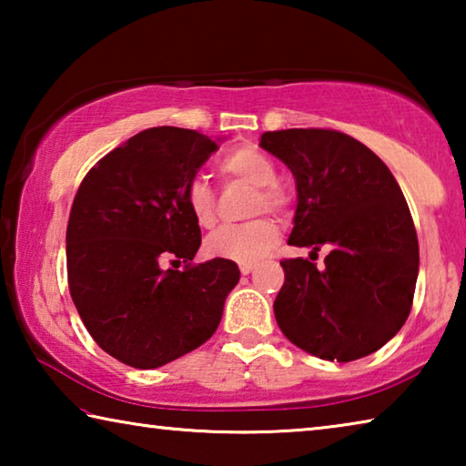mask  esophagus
I'll use <instances>...</instances> for the list:
<instances>
[{"instance_id":"1","label":"esophagus","mask_w":466,"mask_h":466,"mask_svg":"<svg viewBox=\"0 0 466 466\" xmlns=\"http://www.w3.org/2000/svg\"><path fill=\"white\" fill-rule=\"evenodd\" d=\"M252 269H255V265H252V263H240V273L242 275H248Z\"/></svg>"}]
</instances>
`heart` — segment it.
Listing matches in <instances>:
<instances>
[{
    "label": "heart",
    "instance_id": "1",
    "mask_svg": "<svg viewBox=\"0 0 466 466\" xmlns=\"http://www.w3.org/2000/svg\"><path fill=\"white\" fill-rule=\"evenodd\" d=\"M219 170L228 178L242 180L255 187L250 216L269 211L283 216L289 208V199L283 188L275 183L278 170L265 154L255 147H236L219 160ZM185 205L188 214L201 228H211L218 219L216 193L205 180L191 178L185 187ZM279 240V228L269 218H258L247 224L224 226L208 236L205 250L209 257L226 258L234 263H257L258 258L269 255Z\"/></svg>",
    "mask_w": 466,
    "mask_h": 466
}]
</instances>
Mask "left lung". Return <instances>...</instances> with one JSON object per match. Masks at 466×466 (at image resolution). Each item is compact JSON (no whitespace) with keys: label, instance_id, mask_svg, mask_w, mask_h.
<instances>
[{"label":"left lung","instance_id":"left-lung-1","mask_svg":"<svg viewBox=\"0 0 466 466\" xmlns=\"http://www.w3.org/2000/svg\"><path fill=\"white\" fill-rule=\"evenodd\" d=\"M261 147L296 178L289 244L322 247L325 269L283 258L275 320L299 350L329 361L366 358L399 333L411 312L420 244L411 211L389 167L335 129H283Z\"/></svg>","mask_w":466,"mask_h":466}]
</instances>
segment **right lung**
<instances>
[{
    "mask_svg": "<svg viewBox=\"0 0 466 466\" xmlns=\"http://www.w3.org/2000/svg\"><path fill=\"white\" fill-rule=\"evenodd\" d=\"M216 149L193 129H146L98 160L76 193L69 291L94 341L131 368H160L208 341L240 279L234 261L191 263L201 230L185 187Z\"/></svg>",
    "mask_w": 466,
    "mask_h": 466,
    "instance_id": "1",
    "label": "right lung"
}]
</instances>
